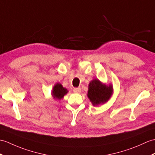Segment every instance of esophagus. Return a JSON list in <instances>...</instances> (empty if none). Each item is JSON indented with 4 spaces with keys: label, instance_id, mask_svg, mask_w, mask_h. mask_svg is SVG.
I'll use <instances>...</instances> for the list:
<instances>
[{
    "label": "esophagus",
    "instance_id": "esophagus-1",
    "mask_svg": "<svg viewBox=\"0 0 155 155\" xmlns=\"http://www.w3.org/2000/svg\"><path fill=\"white\" fill-rule=\"evenodd\" d=\"M73 92L74 93H80L81 92V88H74L73 89Z\"/></svg>",
    "mask_w": 155,
    "mask_h": 155
}]
</instances>
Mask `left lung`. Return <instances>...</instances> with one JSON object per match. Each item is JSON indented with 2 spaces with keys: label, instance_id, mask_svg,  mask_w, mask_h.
<instances>
[{
  "label": "left lung",
  "instance_id": "1",
  "mask_svg": "<svg viewBox=\"0 0 155 155\" xmlns=\"http://www.w3.org/2000/svg\"><path fill=\"white\" fill-rule=\"evenodd\" d=\"M112 92L111 85H103L97 79L92 81L88 86V97L94 106L106 102L110 98Z\"/></svg>",
  "mask_w": 155,
  "mask_h": 155
}]
</instances>
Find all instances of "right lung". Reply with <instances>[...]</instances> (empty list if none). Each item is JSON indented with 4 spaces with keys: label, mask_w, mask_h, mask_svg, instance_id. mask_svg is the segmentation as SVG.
I'll return each mask as SVG.
<instances>
[{
    "label": "right lung",
    "mask_w": 155,
    "mask_h": 155,
    "mask_svg": "<svg viewBox=\"0 0 155 155\" xmlns=\"http://www.w3.org/2000/svg\"><path fill=\"white\" fill-rule=\"evenodd\" d=\"M68 92V91L63 87V86L61 84L57 83L54 86L53 90L52 92V96L54 98L61 100L63 98V96Z\"/></svg>",
    "instance_id": "1"
}]
</instances>
